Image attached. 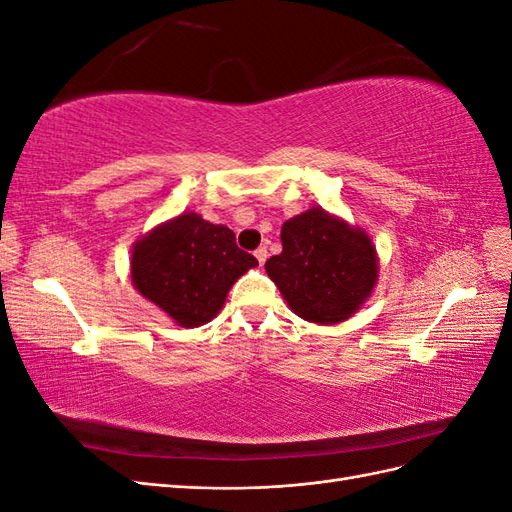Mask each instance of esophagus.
Wrapping results in <instances>:
<instances>
[{"label": "esophagus", "instance_id": "esophagus-1", "mask_svg": "<svg viewBox=\"0 0 512 512\" xmlns=\"http://www.w3.org/2000/svg\"><path fill=\"white\" fill-rule=\"evenodd\" d=\"M254 256L258 258V262H260V265H265V260L269 258V252H267V247H265V245H260V247H258V250L254 252Z\"/></svg>", "mask_w": 512, "mask_h": 512}]
</instances>
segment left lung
I'll use <instances>...</instances> for the list:
<instances>
[{
	"label": "left lung",
	"instance_id": "obj_1",
	"mask_svg": "<svg viewBox=\"0 0 512 512\" xmlns=\"http://www.w3.org/2000/svg\"><path fill=\"white\" fill-rule=\"evenodd\" d=\"M282 245L265 269L292 312L309 322H342L374 290L378 258L367 232L320 207L288 220Z\"/></svg>",
	"mask_w": 512,
	"mask_h": 512
}]
</instances>
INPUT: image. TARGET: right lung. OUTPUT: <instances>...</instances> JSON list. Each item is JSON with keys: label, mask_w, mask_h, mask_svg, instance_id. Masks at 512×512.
<instances>
[{"label": "right lung", "mask_w": 512, "mask_h": 512, "mask_svg": "<svg viewBox=\"0 0 512 512\" xmlns=\"http://www.w3.org/2000/svg\"><path fill=\"white\" fill-rule=\"evenodd\" d=\"M256 265L230 228L183 213L134 245L132 284L181 327H200L220 312L230 286Z\"/></svg>", "instance_id": "1"}]
</instances>
